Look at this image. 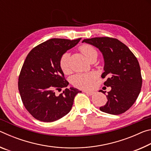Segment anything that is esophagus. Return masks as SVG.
Wrapping results in <instances>:
<instances>
[{
	"instance_id": "obj_1",
	"label": "esophagus",
	"mask_w": 151,
	"mask_h": 151,
	"mask_svg": "<svg viewBox=\"0 0 151 151\" xmlns=\"http://www.w3.org/2000/svg\"><path fill=\"white\" fill-rule=\"evenodd\" d=\"M84 93H85L86 94H89V95H92V94H94V92L93 91H83Z\"/></svg>"
}]
</instances>
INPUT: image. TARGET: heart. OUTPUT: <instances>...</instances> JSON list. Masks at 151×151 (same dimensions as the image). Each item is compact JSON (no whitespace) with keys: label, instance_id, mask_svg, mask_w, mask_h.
<instances>
[{"label":"heart","instance_id":"1","mask_svg":"<svg viewBox=\"0 0 151 151\" xmlns=\"http://www.w3.org/2000/svg\"><path fill=\"white\" fill-rule=\"evenodd\" d=\"M81 52L89 60L94 57H97V51L93 47L88 45H84L80 47ZM60 66L62 70L65 74L70 73L69 65V55L68 53H65L60 60ZM95 80V75L93 73H83L76 74L74 75L71 81L73 85L79 88L88 89L91 88L93 85L94 81Z\"/></svg>","mask_w":151,"mask_h":151}]
</instances>
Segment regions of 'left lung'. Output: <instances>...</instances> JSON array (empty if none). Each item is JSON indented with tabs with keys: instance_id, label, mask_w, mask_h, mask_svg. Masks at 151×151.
<instances>
[{
	"instance_id": "obj_1",
	"label": "left lung",
	"mask_w": 151,
	"mask_h": 151,
	"mask_svg": "<svg viewBox=\"0 0 151 151\" xmlns=\"http://www.w3.org/2000/svg\"><path fill=\"white\" fill-rule=\"evenodd\" d=\"M82 42L99 48L104 58V72L101 76H106L104 85L111 86V90L106 95L108 101L100 110L114 115L126 112L136 101L142 86L137 58L128 47L116 39L95 37L84 39Z\"/></svg>"
}]
</instances>
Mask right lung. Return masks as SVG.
Here are the masks:
<instances>
[{"label": "right lung", "mask_w": 151, "mask_h": 151, "mask_svg": "<svg viewBox=\"0 0 151 151\" xmlns=\"http://www.w3.org/2000/svg\"><path fill=\"white\" fill-rule=\"evenodd\" d=\"M76 40L51 39L30 51L19 77V91L22 103L29 113L40 121L53 122L67 114L74 99L81 91L66 88L60 66L62 56L78 44ZM65 89L59 96L55 91Z\"/></svg>", "instance_id": "right-lung-1"}]
</instances>
